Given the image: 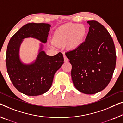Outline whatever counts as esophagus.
Listing matches in <instances>:
<instances>
[{"instance_id":"esophagus-1","label":"esophagus","mask_w":123,"mask_h":123,"mask_svg":"<svg viewBox=\"0 0 123 123\" xmlns=\"http://www.w3.org/2000/svg\"><path fill=\"white\" fill-rule=\"evenodd\" d=\"M63 58H64V61H65V62H67L68 61V58L65 55H63Z\"/></svg>"}]
</instances>
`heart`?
<instances>
[{
  "label": "heart",
  "mask_w": 123,
  "mask_h": 123,
  "mask_svg": "<svg viewBox=\"0 0 123 123\" xmlns=\"http://www.w3.org/2000/svg\"><path fill=\"white\" fill-rule=\"evenodd\" d=\"M87 29L85 25L66 23L57 28L52 35V42L56 45H65L69 50L78 48L85 40Z\"/></svg>",
  "instance_id": "obj_1"
}]
</instances>
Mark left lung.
Here are the masks:
<instances>
[{"mask_svg":"<svg viewBox=\"0 0 123 123\" xmlns=\"http://www.w3.org/2000/svg\"><path fill=\"white\" fill-rule=\"evenodd\" d=\"M89 32L80 46L66 53L72 65L71 77L78 91L95 94L105 88L112 78L116 65L113 40L99 22L88 21Z\"/></svg>","mask_w":123,"mask_h":123,"instance_id":"8db88e82","label":"left lung"}]
</instances>
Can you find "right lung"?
I'll return each mask as SVG.
<instances>
[{
    "instance_id": "add662e5",
    "label": "right lung",
    "mask_w": 123,
    "mask_h": 123,
    "mask_svg": "<svg viewBox=\"0 0 123 123\" xmlns=\"http://www.w3.org/2000/svg\"><path fill=\"white\" fill-rule=\"evenodd\" d=\"M51 25L45 23H28L15 34L7 47V72L17 90L29 96L41 95L50 89L55 73L63 63L61 52L54 56L47 55L41 45L37 58L32 63L24 64L19 58V49L24 38L32 37L43 43L47 40Z\"/></svg>"
}]
</instances>
